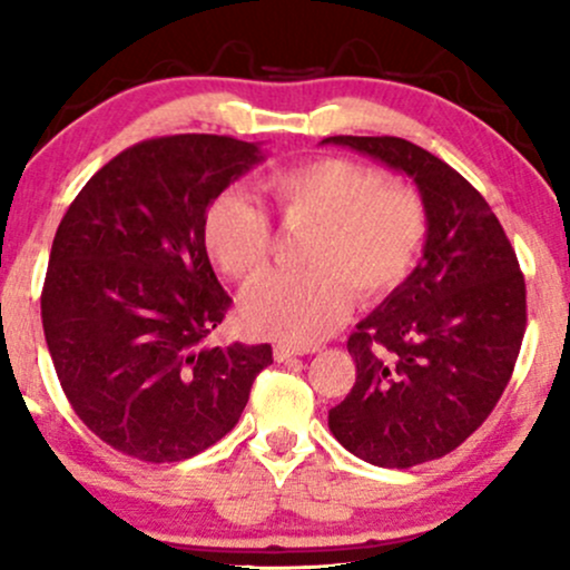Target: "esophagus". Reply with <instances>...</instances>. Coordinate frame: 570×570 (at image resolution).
<instances>
[{
    "mask_svg": "<svg viewBox=\"0 0 570 570\" xmlns=\"http://www.w3.org/2000/svg\"><path fill=\"white\" fill-rule=\"evenodd\" d=\"M318 345H289V343H276L273 348V356L276 362H289L294 356H305V353H316Z\"/></svg>",
    "mask_w": 570,
    "mask_h": 570,
    "instance_id": "34e87169",
    "label": "esophagus"
}]
</instances>
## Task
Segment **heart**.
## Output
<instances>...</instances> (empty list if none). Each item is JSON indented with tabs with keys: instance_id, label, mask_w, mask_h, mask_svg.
<instances>
[{
	"instance_id": "1",
	"label": "heart",
	"mask_w": 570,
	"mask_h": 570,
	"mask_svg": "<svg viewBox=\"0 0 570 570\" xmlns=\"http://www.w3.org/2000/svg\"><path fill=\"white\" fill-rule=\"evenodd\" d=\"M263 193L292 230L311 227L299 271L276 273L246 294L244 322L259 335L313 343L330 335L358 299L404 284L429 240V206L415 187L351 158H313L273 171ZM271 217L227 189L203 214L208 257L235 281L259 278L273 254Z\"/></svg>"
}]
</instances>
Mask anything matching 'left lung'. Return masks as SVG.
<instances>
[{
	"label": "left lung",
	"mask_w": 570,
	"mask_h": 570,
	"mask_svg": "<svg viewBox=\"0 0 570 570\" xmlns=\"http://www.w3.org/2000/svg\"><path fill=\"white\" fill-rule=\"evenodd\" d=\"M412 176L429 206L423 259L348 337L351 394L330 410L362 461L410 469L453 453L507 389L525 335V278L499 217L455 168L396 136H330Z\"/></svg>",
	"instance_id": "1"
}]
</instances>
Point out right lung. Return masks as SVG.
Listing matches in <instances>:
<instances>
[{"label":"right lung","instance_id":"right-lung-1","mask_svg":"<svg viewBox=\"0 0 570 570\" xmlns=\"http://www.w3.org/2000/svg\"><path fill=\"white\" fill-rule=\"evenodd\" d=\"M259 160L257 144L233 136L139 141L90 176L58 225L45 340L71 410L117 453H203L273 364L267 343H208L233 299L208 263L203 214Z\"/></svg>","mask_w":570,"mask_h":570}]
</instances>
